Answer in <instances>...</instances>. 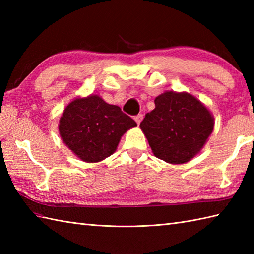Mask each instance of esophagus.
<instances>
[{
    "mask_svg": "<svg viewBox=\"0 0 254 254\" xmlns=\"http://www.w3.org/2000/svg\"><path fill=\"white\" fill-rule=\"evenodd\" d=\"M134 119H135V121H136V123L138 124V126H139V123H141L142 122V120H143V115H137L135 118H134Z\"/></svg>",
    "mask_w": 254,
    "mask_h": 254,
    "instance_id": "1",
    "label": "esophagus"
}]
</instances>
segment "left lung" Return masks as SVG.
Returning a JSON list of instances; mask_svg holds the SVG:
<instances>
[{
  "instance_id": "left-lung-1",
  "label": "left lung",
  "mask_w": 254,
  "mask_h": 254,
  "mask_svg": "<svg viewBox=\"0 0 254 254\" xmlns=\"http://www.w3.org/2000/svg\"><path fill=\"white\" fill-rule=\"evenodd\" d=\"M139 127L156 157L179 165L201 152L213 132L214 118L191 94L165 91Z\"/></svg>"
}]
</instances>
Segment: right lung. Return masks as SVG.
Here are the masks:
<instances>
[{"mask_svg":"<svg viewBox=\"0 0 254 254\" xmlns=\"http://www.w3.org/2000/svg\"><path fill=\"white\" fill-rule=\"evenodd\" d=\"M136 122L120 107L97 95L76 98L63 111L59 132L64 144L86 163H97L116 152L121 136Z\"/></svg>","mask_w":254,"mask_h":254,"instance_id":"right-lung-1","label":"right lung"}]
</instances>
